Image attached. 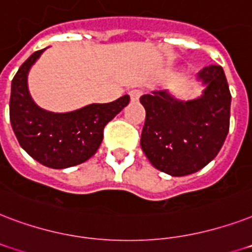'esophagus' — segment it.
Returning a JSON list of instances; mask_svg holds the SVG:
<instances>
[{
  "instance_id": "1",
  "label": "esophagus",
  "mask_w": 252,
  "mask_h": 252,
  "mask_svg": "<svg viewBox=\"0 0 252 252\" xmlns=\"http://www.w3.org/2000/svg\"><path fill=\"white\" fill-rule=\"evenodd\" d=\"M142 93H143V92L140 91V89H132V91H130L128 94H130V98H131L132 102H136V101L139 99L140 95H142Z\"/></svg>"
}]
</instances>
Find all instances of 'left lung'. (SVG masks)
Masks as SVG:
<instances>
[{
  "instance_id": "left-lung-1",
  "label": "left lung",
  "mask_w": 252,
  "mask_h": 252,
  "mask_svg": "<svg viewBox=\"0 0 252 252\" xmlns=\"http://www.w3.org/2000/svg\"><path fill=\"white\" fill-rule=\"evenodd\" d=\"M205 85L200 97L180 101L168 91L140 97L146 109L140 146L151 164L171 176H187L204 168L220 153L230 126V94L220 65L201 69Z\"/></svg>"
}]
</instances>
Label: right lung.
<instances>
[{
  "label": "right lung",
  "instance_id": "1",
  "mask_svg": "<svg viewBox=\"0 0 252 252\" xmlns=\"http://www.w3.org/2000/svg\"><path fill=\"white\" fill-rule=\"evenodd\" d=\"M44 50L34 52L11 81L10 122L21 147L31 158L50 168L63 169L81 164L97 153L104 127L127 106L130 97L125 94L109 104H91L68 113L39 108L31 98L27 75Z\"/></svg>",
  "mask_w": 252,
  "mask_h": 252
}]
</instances>
